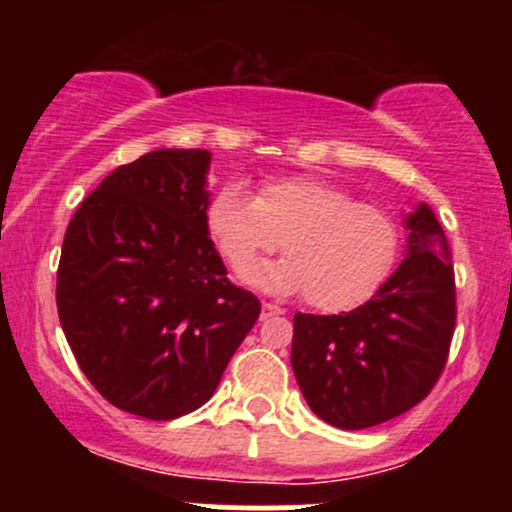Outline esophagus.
<instances>
[{"label": "esophagus", "instance_id": "34e87169", "mask_svg": "<svg viewBox=\"0 0 512 512\" xmlns=\"http://www.w3.org/2000/svg\"><path fill=\"white\" fill-rule=\"evenodd\" d=\"M274 315H284V308H279L274 303H262V320H269Z\"/></svg>", "mask_w": 512, "mask_h": 512}]
</instances>
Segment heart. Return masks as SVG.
Returning <instances> with one entry per match:
<instances>
[{
  "instance_id": "heart-1",
  "label": "heart",
  "mask_w": 512,
  "mask_h": 512,
  "mask_svg": "<svg viewBox=\"0 0 512 512\" xmlns=\"http://www.w3.org/2000/svg\"><path fill=\"white\" fill-rule=\"evenodd\" d=\"M204 223L238 276L281 243L286 260L248 279L272 293H305L325 313L354 310L373 298L399 255V226L390 211L356 202L337 182L305 175L262 182L255 197L228 182L211 195Z\"/></svg>"
}]
</instances>
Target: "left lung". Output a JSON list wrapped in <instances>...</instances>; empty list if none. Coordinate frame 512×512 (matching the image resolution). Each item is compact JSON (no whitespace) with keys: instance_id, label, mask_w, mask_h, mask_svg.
I'll use <instances>...</instances> for the list:
<instances>
[{"instance_id":"1","label":"left lung","mask_w":512,"mask_h":512,"mask_svg":"<svg viewBox=\"0 0 512 512\" xmlns=\"http://www.w3.org/2000/svg\"><path fill=\"white\" fill-rule=\"evenodd\" d=\"M407 260L368 303L342 315H293L291 366L308 407L361 431L428 397L457 320L448 236L428 204L407 219Z\"/></svg>"}]
</instances>
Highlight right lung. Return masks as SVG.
Returning <instances> with one entry per match:
<instances>
[{
	"instance_id": "right-lung-1",
	"label": "right lung",
	"mask_w": 512,
	"mask_h": 512,
	"mask_svg": "<svg viewBox=\"0 0 512 512\" xmlns=\"http://www.w3.org/2000/svg\"><path fill=\"white\" fill-rule=\"evenodd\" d=\"M211 154L158 149L115 168L64 233L57 313L110 404L170 421L209 402L262 305L207 233Z\"/></svg>"
}]
</instances>
